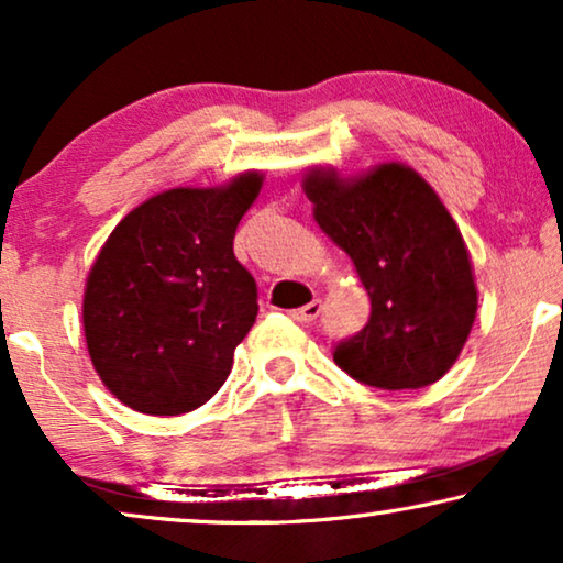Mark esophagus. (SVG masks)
I'll list each match as a JSON object with an SVG mask.
<instances>
[{
  "mask_svg": "<svg viewBox=\"0 0 563 563\" xmlns=\"http://www.w3.org/2000/svg\"><path fill=\"white\" fill-rule=\"evenodd\" d=\"M320 310H322L320 299H312L310 305L299 307V310H291V312H289V318H291V320H297V322H312V320H318Z\"/></svg>",
  "mask_w": 563,
  "mask_h": 563,
  "instance_id": "esophagus-1",
  "label": "esophagus"
}]
</instances>
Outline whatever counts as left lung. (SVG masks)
Listing matches in <instances>:
<instances>
[{"label": "left lung", "mask_w": 563, "mask_h": 563, "mask_svg": "<svg viewBox=\"0 0 563 563\" xmlns=\"http://www.w3.org/2000/svg\"><path fill=\"white\" fill-rule=\"evenodd\" d=\"M302 189L372 299L366 328L338 345L335 364L389 391L441 379L464 351L479 291L464 235L435 189L399 161L353 176L307 166Z\"/></svg>", "instance_id": "8db88e82"}]
</instances>
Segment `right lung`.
<instances>
[{
    "instance_id": "right-lung-1",
    "label": "right lung",
    "mask_w": 563,
    "mask_h": 563,
    "mask_svg": "<svg viewBox=\"0 0 563 563\" xmlns=\"http://www.w3.org/2000/svg\"><path fill=\"white\" fill-rule=\"evenodd\" d=\"M261 187L264 172L249 168L220 187L158 191L99 249L84 338L97 376L130 410L191 412L225 384L258 314L233 238Z\"/></svg>"
}]
</instances>
